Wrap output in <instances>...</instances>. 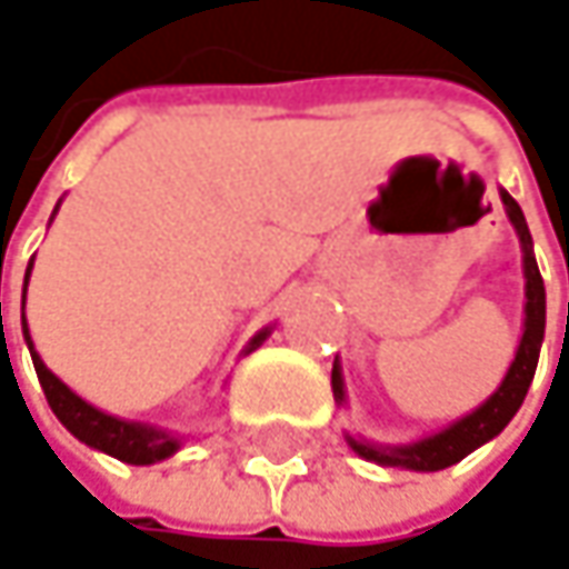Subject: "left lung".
I'll return each instance as SVG.
<instances>
[{
	"label": "left lung",
	"mask_w": 569,
	"mask_h": 569,
	"mask_svg": "<svg viewBox=\"0 0 569 569\" xmlns=\"http://www.w3.org/2000/svg\"><path fill=\"white\" fill-rule=\"evenodd\" d=\"M501 203H505L513 233L520 240V253H523V296H527V302H523V332H520V342H517V352H513L508 376L501 379V386L485 398L475 411L461 415L458 421H451L448 428H441V431H435L428 438H418V441H408V445H376V441L346 435L349 448L359 458L376 461L382 468L441 471V468L458 465L461 458H468L475 448L488 445L491 438H498L508 428V421L517 415V408L523 405V396H527V389L533 382V372H537L540 346H543L547 292H543V280H540L537 260H533V240H530L523 210L517 207V200H513L508 190H501ZM332 396H336L339 405H346V382H342L339 359L332 362Z\"/></svg>",
	"instance_id": "8db88e82"
}]
</instances>
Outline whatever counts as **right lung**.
<instances>
[{
	"label": "right lung",
	"mask_w": 569,
	"mask_h": 569,
	"mask_svg": "<svg viewBox=\"0 0 569 569\" xmlns=\"http://www.w3.org/2000/svg\"><path fill=\"white\" fill-rule=\"evenodd\" d=\"M61 203V200H58ZM58 207L52 210V220H56ZM49 220V223H52ZM36 260V257H32ZM29 277H32V263L26 270V286H29ZM22 309H26V296H22ZM26 319V316H22ZM273 329H260L243 352H253L257 346H263V339L270 336ZM22 336H26V346L32 352V366H36V376L42 382V392L49 398L56 418L78 438L84 441L88 448L94 451H104L124 465H158L164 458H171L180 451L183 438L177 431H168V428H158V425H148V421H128V418H118V415H108L101 408H94L91 401H84L81 396H74L56 372L42 362V356L36 352L32 346V336H29V322H22Z\"/></svg>",
	"instance_id": "add662e5"
}]
</instances>
